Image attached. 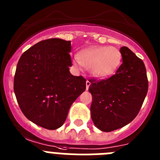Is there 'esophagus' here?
Wrapping results in <instances>:
<instances>
[{
  "instance_id": "esophagus-1",
  "label": "esophagus",
  "mask_w": 160,
  "mask_h": 160,
  "mask_svg": "<svg viewBox=\"0 0 160 160\" xmlns=\"http://www.w3.org/2000/svg\"><path fill=\"white\" fill-rule=\"evenodd\" d=\"M90 84H91V83H90V82L88 81V80H87V82H86V86H87V90H88L89 87H90Z\"/></svg>"
}]
</instances>
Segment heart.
<instances>
[{
  "mask_svg": "<svg viewBox=\"0 0 160 160\" xmlns=\"http://www.w3.org/2000/svg\"><path fill=\"white\" fill-rule=\"evenodd\" d=\"M122 54L112 46H92L82 50L73 59L78 68L82 66L90 70V74L98 78H105L114 74L119 67Z\"/></svg>",
  "mask_w": 160,
  "mask_h": 160,
  "instance_id": "obj_1",
  "label": "heart"
}]
</instances>
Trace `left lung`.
Returning <instances> with one entry per match:
<instances>
[{
    "label": "left lung",
    "instance_id": "obj_1",
    "mask_svg": "<svg viewBox=\"0 0 160 160\" xmlns=\"http://www.w3.org/2000/svg\"><path fill=\"white\" fill-rule=\"evenodd\" d=\"M122 63L105 80L90 79L91 118L98 129L110 132L123 128L137 116L148 90L146 67L129 48H120Z\"/></svg>",
    "mask_w": 160,
    "mask_h": 160
}]
</instances>
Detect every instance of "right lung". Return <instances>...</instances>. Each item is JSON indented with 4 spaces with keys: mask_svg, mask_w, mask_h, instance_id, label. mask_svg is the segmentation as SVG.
<instances>
[{
    "mask_svg": "<svg viewBox=\"0 0 160 160\" xmlns=\"http://www.w3.org/2000/svg\"><path fill=\"white\" fill-rule=\"evenodd\" d=\"M70 41L47 39L21 56L13 89L22 113L33 123L48 130L63 125L73 102L86 90V79L73 76Z\"/></svg>",
    "mask_w": 160,
    "mask_h": 160,
    "instance_id": "obj_1",
    "label": "right lung"
}]
</instances>
